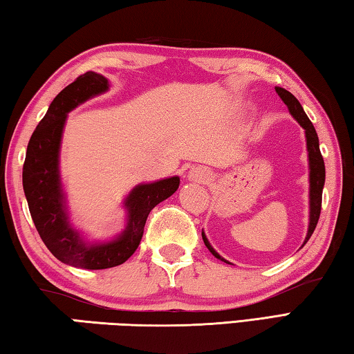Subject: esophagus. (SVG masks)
<instances>
[{
    "label": "esophagus",
    "instance_id": "esophagus-1",
    "mask_svg": "<svg viewBox=\"0 0 354 354\" xmlns=\"http://www.w3.org/2000/svg\"><path fill=\"white\" fill-rule=\"evenodd\" d=\"M187 179L192 183H207L211 179V171L201 165L192 167L187 173Z\"/></svg>",
    "mask_w": 354,
    "mask_h": 354
}]
</instances>
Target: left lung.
<instances>
[{
	"mask_svg": "<svg viewBox=\"0 0 354 354\" xmlns=\"http://www.w3.org/2000/svg\"><path fill=\"white\" fill-rule=\"evenodd\" d=\"M274 91L279 95V98L284 101V104L289 109L290 115L297 120L299 127L304 129V137H306V149H308V162H309V225H308V232H306V239L301 247L306 245L309 241V237L313 236V232L317 226V221H319L320 217V211H322V192H323V185H325V162H323L322 153H320V147H319V136L315 133L314 124L310 123V120L308 118L306 112L303 111V106L299 104V101L293 97L290 92H287L283 87H274ZM203 236V242L207 247V250L217 257V259L223 261L226 263V259H223L217 251L214 250V247L209 243L207 237L205 234V231L201 232Z\"/></svg>",
	"mask_w": 354,
	"mask_h": 354,
	"instance_id": "obj_1",
	"label": "left lung"
}]
</instances>
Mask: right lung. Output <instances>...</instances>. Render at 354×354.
Returning a JSON list of instances; mask_svg holds the SVG:
<instances>
[{
    "instance_id": "1",
    "label": "right lung",
    "mask_w": 354,
    "mask_h": 354,
    "mask_svg": "<svg viewBox=\"0 0 354 354\" xmlns=\"http://www.w3.org/2000/svg\"><path fill=\"white\" fill-rule=\"evenodd\" d=\"M103 75L87 71L51 101L28 143L23 165V190L41 241L59 261L71 267L103 270L127 262L139 247L148 214L179 187V176L140 183L124 196L127 223L122 232L103 241H88L70 220L61 176V147L68 112L109 91Z\"/></svg>"
}]
</instances>
